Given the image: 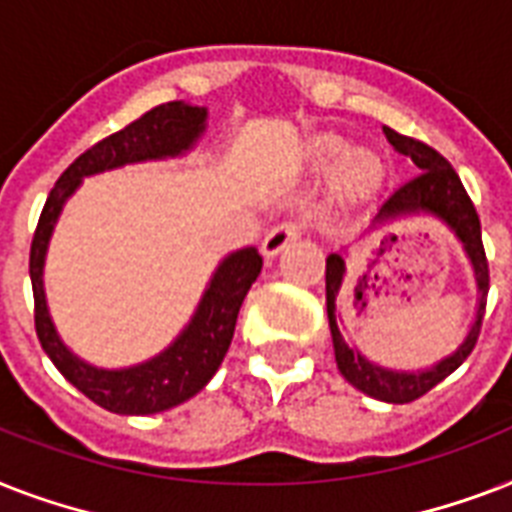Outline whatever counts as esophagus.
Segmentation results:
<instances>
[{"label":"esophagus","instance_id":"esophagus-1","mask_svg":"<svg viewBox=\"0 0 512 512\" xmlns=\"http://www.w3.org/2000/svg\"><path fill=\"white\" fill-rule=\"evenodd\" d=\"M303 236V225L300 223H281L271 228V233L263 239V255L276 257L281 249H287L289 244H295Z\"/></svg>","mask_w":512,"mask_h":512}]
</instances>
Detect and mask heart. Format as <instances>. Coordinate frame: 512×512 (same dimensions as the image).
Returning a JSON list of instances; mask_svg holds the SVG:
<instances>
[{"label":"heart","instance_id":"b5f03b06","mask_svg":"<svg viewBox=\"0 0 512 512\" xmlns=\"http://www.w3.org/2000/svg\"><path fill=\"white\" fill-rule=\"evenodd\" d=\"M308 164L313 170L327 172L340 167L337 172V185L340 191L356 196V193H366L372 185H377L382 175L380 162L366 151H350V146L337 135H321L308 148Z\"/></svg>","mask_w":512,"mask_h":512}]
</instances>
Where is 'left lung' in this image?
I'll use <instances>...</instances> for the list:
<instances>
[{
	"mask_svg": "<svg viewBox=\"0 0 512 512\" xmlns=\"http://www.w3.org/2000/svg\"><path fill=\"white\" fill-rule=\"evenodd\" d=\"M382 130L398 154L409 156L417 164L420 175L382 201V207L372 217V228L393 223V220H404V217H433L438 223H444L454 233V239L462 244V252L468 255L478 289L476 319L470 324L468 335L462 337L460 345L449 356L438 358L436 364L425 366V369H412V372L388 369V366L369 361L356 345H350L342 337V319L337 303H340L342 287L348 279V265H345L348 263V249L342 247L340 252H332L327 257V316L337 369L353 388L366 393V396L385 401V404H409L414 398L425 396L430 388H436L441 380H446L470 356V350L476 348L486 308V292H489V263H486L484 244H481V220H478L473 201L462 188V180L452 170V164L420 140L398 135L390 127H382Z\"/></svg>",
	"mask_w": 512,
	"mask_h": 512,
	"instance_id": "8db88e82",
	"label": "left lung"
}]
</instances>
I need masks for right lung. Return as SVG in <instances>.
<instances>
[{"mask_svg":"<svg viewBox=\"0 0 512 512\" xmlns=\"http://www.w3.org/2000/svg\"><path fill=\"white\" fill-rule=\"evenodd\" d=\"M207 116L204 106L175 100V103L151 108L138 122L127 124L124 130L95 143L58 177L42 209L34 241H31L28 271H31V287H34L36 335L44 353L74 388L114 414L167 412L172 406L196 396L215 377L233 340L241 303L260 276L263 257L255 247L236 249L231 255H225L217 263L191 321L180 329V335L167 348L140 364L103 369V366L84 361L68 348L58 335L50 308H47L44 260H47L52 231L58 225L66 201L74 196L84 177L119 170L127 164L162 162V159L185 156L193 151V146L207 130Z\"/></svg>","mask_w":512,"mask_h":512,"instance_id":"add662e5","label":"right lung"}]
</instances>
